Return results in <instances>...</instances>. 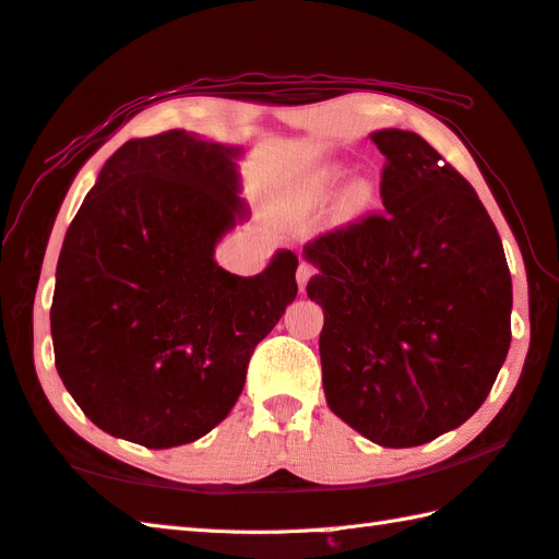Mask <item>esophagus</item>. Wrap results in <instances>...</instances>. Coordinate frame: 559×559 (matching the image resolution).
<instances>
[{
	"mask_svg": "<svg viewBox=\"0 0 559 559\" xmlns=\"http://www.w3.org/2000/svg\"><path fill=\"white\" fill-rule=\"evenodd\" d=\"M312 276H314V269L310 264H300L298 273H295V278H298V288L305 290V286H308Z\"/></svg>",
	"mask_w": 559,
	"mask_h": 559,
	"instance_id": "1",
	"label": "esophagus"
}]
</instances>
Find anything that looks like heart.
I'll return each mask as SVG.
<instances>
[{
  "label": "heart",
  "instance_id": "1",
  "mask_svg": "<svg viewBox=\"0 0 559 559\" xmlns=\"http://www.w3.org/2000/svg\"><path fill=\"white\" fill-rule=\"evenodd\" d=\"M348 169L344 162H330V164H322V167H317L308 181L302 186V201L308 207H314V211H320V207H326L332 201L334 195L342 189L344 181L348 179ZM378 203V186L373 179L368 177H356L346 183V189L338 195V217H342L344 223H354L360 221V217H366L370 211H373Z\"/></svg>",
  "mask_w": 559,
  "mask_h": 559
}]
</instances>
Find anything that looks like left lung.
<instances>
[{
	"mask_svg": "<svg viewBox=\"0 0 559 559\" xmlns=\"http://www.w3.org/2000/svg\"><path fill=\"white\" fill-rule=\"evenodd\" d=\"M382 205L305 245L317 269L322 385L368 441L412 448L483 407L511 344V273L495 223L429 142L382 128Z\"/></svg>",
	"mask_w": 559,
	"mask_h": 559,
	"instance_id": "8db88e82",
	"label": "left lung"
}]
</instances>
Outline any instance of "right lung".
Returning <instances> with one entry per match:
<instances>
[{"mask_svg":"<svg viewBox=\"0 0 559 559\" xmlns=\"http://www.w3.org/2000/svg\"><path fill=\"white\" fill-rule=\"evenodd\" d=\"M242 157L186 130L128 140L68 227L50 308L55 368L116 439L159 451L215 429L298 295L290 249L249 278L215 261L249 217Z\"/></svg>","mask_w":559,"mask_h":559,"instance_id":"1","label":"right lung"}]
</instances>
